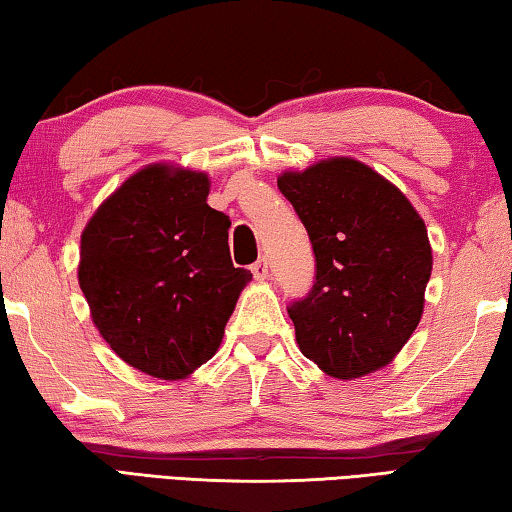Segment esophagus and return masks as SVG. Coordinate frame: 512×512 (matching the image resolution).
I'll return each instance as SVG.
<instances>
[{"label": "esophagus", "mask_w": 512, "mask_h": 512, "mask_svg": "<svg viewBox=\"0 0 512 512\" xmlns=\"http://www.w3.org/2000/svg\"><path fill=\"white\" fill-rule=\"evenodd\" d=\"M250 271H253L255 280H266V277H268V262H266V259H257V262L250 266Z\"/></svg>", "instance_id": "34e87169"}]
</instances>
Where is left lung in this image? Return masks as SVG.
<instances>
[{"label":"left lung","instance_id":"1","mask_svg":"<svg viewBox=\"0 0 512 512\" xmlns=\"http://www.w3.org/2000/svg\"><path fill=\"white\" fill-rule=\"evenodd\" d=\"M277 187L316 257L314 287L289 305L300 352L334 379L388 366L422 318L427 225L400 189L352 158L284 171Z\"/></svg>","mask_w":512,"mask_h":512}]
</instances>
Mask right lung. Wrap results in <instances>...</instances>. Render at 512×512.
Instances as JSON below:
<instances>
[{
	"mask_svg": "<svg viewBox=\"0 0 512 512\" xmlns=\"http://www.w3.org/2000/svg\"><path fill=\"white\" fill-rule=\"evenodd\" d=\"M210 178L149 164L99 205L81 235L79 284L99 334L128 366L185 379L219 350L241 289L230 219L207 205Z\"/></svg>",
	"mask_w": 512,
	"mask_h": 512,
	"instance_id": "add662e5",
	"label": "right lung"
}]
</instances>
